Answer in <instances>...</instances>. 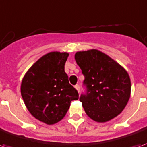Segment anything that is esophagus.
Here are the masks:
<instances>
[{
	"label": "esophagus",
	"mask_w": 147,
	"mask_h": 147,
	"mask_svg": "<svg viewBox=\"0 0 147 147\" xmlns=\"http://www.w3.org/2000/svg\"><path fill=\"white\" fill-rule=\"evenodd\" d=\"M74 88L76 90H78V93H79V92H80V87H79V85H78V84H76V85L74 86Z\"/></svg>",
	"instance_id": "34e87169"
}]
</instances>
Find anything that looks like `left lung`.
<instances>
[{"instance_id": "left-lung-1", "label": "left lung", "mask_w": 147, "mask_h": 147, "mask_svg": "<svg viewBox=\"0 0 147 147\" xmlns=\"http://www.w3.org/2000/svg\"><path fill=\"white\" fill-rule=\"evenodd\" d=\"M75 60L84 75L87 94L80 101L86 114L106 122L123 111L131 94V80L124 67L100 50L77 52Z\"/></svg>"}]
</instances>
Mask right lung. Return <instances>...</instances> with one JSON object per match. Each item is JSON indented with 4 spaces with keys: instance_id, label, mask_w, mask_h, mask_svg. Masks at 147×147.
<instances>
[{
    "instance_id": "add662e5",
    "label": "right lung",
    "mask_w": 147,
    "mask_h": 147,
    "mask_svg": "<svg viewBox=\"0 0 147 147\" xmlns=\"http://www.w3.org/2000/svg\"><path fill=\"white\" fill-rule=\"evenodd\" d=\"M69 53L45 54L28 69L22 80L21 94L33 117L47 125L56 124L67 114L78 91L68 80L64 66Z\"/></svg>"
}]
</instances>
